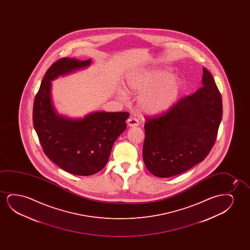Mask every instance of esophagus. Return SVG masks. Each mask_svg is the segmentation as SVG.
I'll use <instances>...</instances> for the list:
<instances>
[{
	"label": "esophagus",
	"mask_w": 250,
	"mask_h": 250,
	"mask_svg": "<svg viewBox=\"0 0 250 250\" xmlns=\"http://www.w3.org/2000/svg\"><path fill=\"white\" fill-rule=\"evenodd\" d=\"M127 125L129 127H136L138 126V120L137 119H135L133 117H130L128 120H127Z\"/></svg>",
	"instance_id": "1"
}]
</instances>
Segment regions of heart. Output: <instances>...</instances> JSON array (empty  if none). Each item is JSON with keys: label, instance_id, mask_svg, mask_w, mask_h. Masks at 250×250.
Returning <instances> with one entry per match:
<instances>
[{"label": "heart", "instance_id": "heart-1", "mask_svg": "<svg viewBox=\"0 0 250 250\" xmlns=\"http://www.w3.org/2000/svg\"><path fill=\"white\" fill-rule=\"evenodd\" d=\"M125 84L127 92L140 94L137 99V109L149 116L160 115L170 109L182 89L180 79L161 69L130 73L127 76ZM119 96L125 99L126 93L120 90Z\"/></svg>", "mask_w": 250, "mask_h": 250}]
</instances>
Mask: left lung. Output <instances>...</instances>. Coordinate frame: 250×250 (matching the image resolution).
<instances>
[{
	"label": "left lung",
	"mask_w": 250,
	"mask_h": 250,
	"mask_svg": "<svg viewBox=\"0 0 250 250\" xmlns=\"http://www.w3.org/2000/svg\"><path fill=\"white\" fill-rule=\"evenodd\" d=\"M202 86L179 100L161 116L147 118L143 147L152 174L169 178L202 162L215 143L222 119V98L210 72L203 67Z\"/></svg>",
	"instance_id": "1"
}]
</instances>
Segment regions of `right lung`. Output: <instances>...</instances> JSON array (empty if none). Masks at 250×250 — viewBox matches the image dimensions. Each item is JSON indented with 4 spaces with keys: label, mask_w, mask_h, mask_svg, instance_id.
Returning <instances> with one entry per match:
<instances>
[{
    "label": "right lung",
    "mask_w": 250,
    "mask_h": 250,
    "mask_svg": "<svg viewBox=\"0 0 250 250\" xmlns=\"http://www.w3.org/2000/svg\"><path fill=\"white\" fill-rule=\"evenodd\" d=\"M91 64V60L62 58L48 69L35 97L33 125L45 154L69 173L96 174L106 166L114 142L126 129V112H93L71 119L59 114L52 101L51 81Z\"/></svg>",
    "instance_id": "right-lung-1"
}]
</instances>
